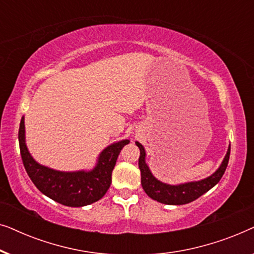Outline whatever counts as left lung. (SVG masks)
Here are the masks:
<instances>
[{"instance_id": "1", "label": "left lung", "mask_w": 254, "mask_h": 254, "mask_svg": "<svg viewBox=\"0 0 254 254\" xmlns=\"http://www.w3.org/2000/svg\"><path fill=\"white\" fill-rule=\"evenodd\" d=\"M140 149V158H138V168L141 171V185L143 187L144 192L149 197L156 200L157 202L164 204H172V206H179V204H186L196 200L197 197L203 195L210 189L220 182L222 176L224 175L225 169L228 166L229 157H230V145H229L227 154H225L221 165L207 178L195 180V182H187L183 184H171L163 183L152 175L149 166L145 162V149L140 142H135Z\"/></svg>"}]
</instances>
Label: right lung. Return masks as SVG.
<instances>
[{
  "mask_svg": "<svg viewBox=\"0 0 254 254\" xmlns=\"http://www.w3.org/2000/svg\"><path fill=\"white\" fill-rule=\"evenodd\" d=\"M18 141L27 175L38 190L50 199L68 207H84L102 199L110 189L112 171L121 149L129 140H121L103 149L91 170L60 171L38 163L30 154L25 140V119L20 120Z\"/></svg>",
  "mask_w": 254,
  "mask_h": 254,
  "instance_id": "right-lung-1",
  "label": "right lung"
}]
</instances>
